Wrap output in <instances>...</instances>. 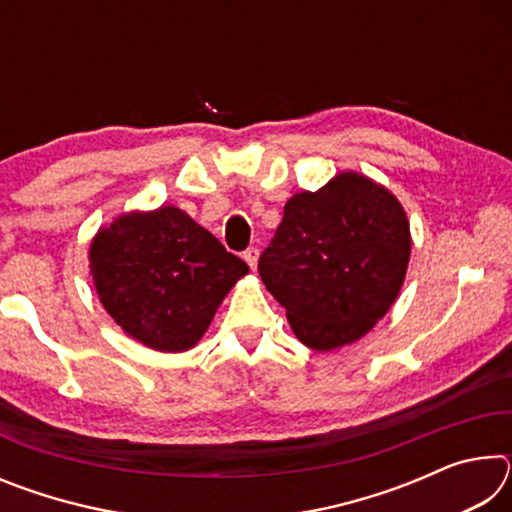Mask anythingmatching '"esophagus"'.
I'll return each instance as SVG.
<instances>
[{
  "label": "esophagus",
  "instance_id": "1",
  "mask_svg": "<svg viewBox=\"0 0 512 512\" xmlns=\"http://www.w3.org/2000/svg\"><path fill=\"white\" fill-rule=\"evenodd\" d=\"M244 259H246V264L255 271V268H257V259H259V250H257V248H248L246 253H244Z\"/></svg>",
  "mask_w": 512,
  "mask_h": 512
}]
</instances>
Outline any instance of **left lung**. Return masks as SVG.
<instances>
[{
    "label": "left lung",
    "mask_w": 512,
    "mask_h": 512,
    "mask_svg": "<svg viewBox=\"0 0 512 512\" xmlns=\"http://www.w3.org/2000/svg\"><path fill=\"white\" fill-rule=\"evenodd\" d=\"M409 259L411 228L397 196L363 173L341 171L318 192L289 198L259 275L287 309L296 339L329 352L386 316Z\"/></svg>",
    "instance_id": "1"
}]
</instances>
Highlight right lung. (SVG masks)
<instances>
[{
  "mask_svg": "<svg viewBox=\"0 0 512 512\" xmlns=\"http://www.w3.org/2000/svg\"><path fill=\"white\" fill-rule=\"evenodd\" d=\"M88 259L103 309L158 352L192 350L248 275L246 262L173 205L119 214L94 235Z\"/></svg>",
  "mask_w": 512,
  "mask_h": 512,
  "instance_id": "right-lung-1",
  "label": "right lung"
}]
</instances>
